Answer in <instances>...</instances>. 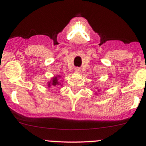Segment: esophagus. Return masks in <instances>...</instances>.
<instances>
[{"instance_id": "34e87169", "label": "esophagus", "mask_w": 146, "mask_h": 146, "mask_svg": "<svg viewBox=\"0 0 146 146\" xmlns=\"http://www.w3.org/2000/svg\"><path fill=\"white\" fill-rule=\"evenodd\" d=\"M76 70H78V69H76Z\"/></svg>"}]
</instances>
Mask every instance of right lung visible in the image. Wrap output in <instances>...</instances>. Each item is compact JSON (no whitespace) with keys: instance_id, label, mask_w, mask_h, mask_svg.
<instances>
[{"instance_id":"1","label":"right lung","mask_w":146,"mask_h":146,"mask_svg":"<svg viewBox=\"0 0 146 146\" xmlns=\"http://www.w3.org/2000/svg\"><path fill=\"white\" fill-rule=\"evenodd\" d=\"M58 83H59V82H58V77H55L51 80V82H48V86L50 87V86H53V85L55 86V85H58Z\"/></svg>"}]
</instances>
